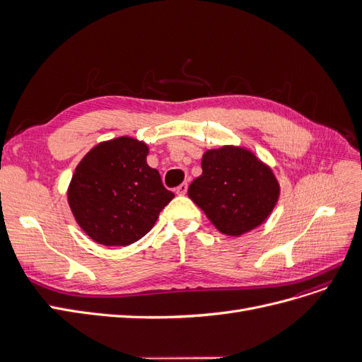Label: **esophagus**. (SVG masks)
Returning <instances> with one entry per match:
<instances>
[{
	"mask_svg": "<svg viewBox=\"0 0 362 362\" xmlns=\"http://www.w3.org/2000/svg\"><path fill=\"white\" fill-rule=\"evenodd\" d=\"M187 193V182H182L177 187V194H185Z\"/></svg>",
	"mask_w": 362,
	"mask_h": 362,
	"instance_id": "1",
	"label": "esophagus"
}]
</instances>
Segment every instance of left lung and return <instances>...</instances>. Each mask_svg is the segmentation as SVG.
Listing matches in <instances>:
<instances>
[{
    "mask_svg": "<svg viewBox=\"0 0 362 362\" xmlns=\"http://www.w3.org/2000/svg\"><path fill=\"white\" fill-rule=\"evenodd\" d=\"M189 198L222 234L238 237L259 226L275 208L279 184L267 164L238 146L210 149Z\"/></svg>",
    "mask_w": 362,
    "mask_h": 362,
    "instance_id": "obj_1",
    "label": "left lung"
}]
</instances>
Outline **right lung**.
Wrapping results in <instances>:
<instances>
[{"label": "right lung", "mask_w": 362, "mask_h": 362, "mask_svg": "<svg viewBox=\"0 0 362 362\" xmlns=\"http://www.w3.org/2000/svg\"><path fill=\"white\" fill-rule=\"evenodd\" d=\"M148 146L117 137L90 149L76 166L68 202L76 223L93 242L128 246L146 235L173 193L148 166Z\"/></svg>", "instance_id": "1"}]
</instances>
